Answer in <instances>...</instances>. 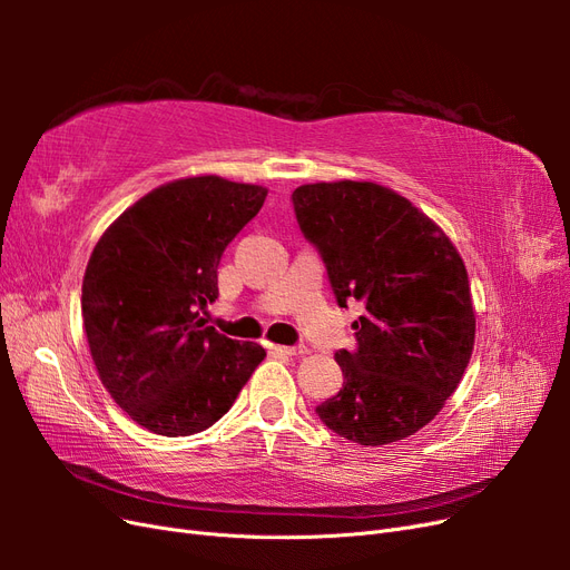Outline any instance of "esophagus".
<instances>
[{"mask_svg": "<svg viewBox=\"0 0 570 570\" xmlns=\"http://www.w3.org/2000/svg\"><path fill=\"white\" fill-rule=\"evenodd\" d=\"M278 354H285V356H302L306 354L304 347H285V344H278V347H273Z\"/></svg>", "mask_w": 570, "mask_h": 570, "instance_id": "esophagus-1", "label": "esophagus"}]
</instances>
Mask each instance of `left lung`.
<instances>
[{"label": "left lung", "instance_id": "8db88e82", "mask_svg": "<svg viewBox=\"0 0 570 570\" xmlns=\"http://www.w3.org/2000/svg\"><path fill=\"white\" fill-rule=\"evenodd\" d=\"M340 306L364 304L356 350H340L342 390L316 406L344 440L381 446L419 433L459 387L475 342L469 273L435 220L368 180L292 193Z\"/></svg>", "mask_w": 570, "mask_h": 570}]
</instances>
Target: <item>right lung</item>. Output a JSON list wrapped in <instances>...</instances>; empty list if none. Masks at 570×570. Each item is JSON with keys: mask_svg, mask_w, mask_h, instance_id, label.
Here are the masks:
<instances>
[{"mask_svg": "<svg viewBox=\"0 0 570 570\" xmlns=\"http://www.w3.org/2000/svg\"><path fill=\"white\" fill-rule=\"evenodd\" d=\"M268 189L220 176L170 180L99 237L82 278V325L101 385L151 433L185 438L228 413L266 350L204 325L218 262Z\"/></svg>", "mask_w": 570, "mask_h": 570, "instance_id": "right-lung-1", "label": "right lung"}]
</instances>
